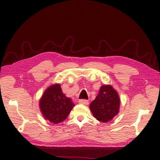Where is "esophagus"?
I'll return each instance as SVG.
<instances>
[{
  "mask_svg": "<svg viewBox=\"0 0 160 160\" xmlns=\"http://www.w3.org/2000/svg\"><path fill=\"white\" fill-rule=\"evenodd\" d=\"M79 103L82 104H89V101H88L87 100L81 99V100H79Z\"/></svg>",
  "mask_w": 160,
  "mask_h": 160,
  "instance_id": "34e87169",
  "label": "esophagus"
}]
</instances>
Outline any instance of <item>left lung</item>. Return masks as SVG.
I'll list each match as a JSON object with an SVG mask.
<instances>
[{"label": "left lung", "instance_id": "obj_1", "mask_svg": "<svg viewBox=\"0 0 160 160\" xmlns=\"http://www.w3.org/2000/svg\"><path fill=\"white\" fill-rule=\"evenodd\" d=\"M120 100L118 92L110 85L102 86L96 99L90 104V109L98 120H111L119 111Z\"/></svg>", "mask_w": 160, "mask_h": 160}]
</instances>
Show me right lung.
I'll return each mask as SVG.
<instances>
[{
    "instance_id": "obj_1",
    "label": "right lung",
    "mask_w": 160,
    "mask_h": 160,
    "mask_svg": "<svg viewBox=\"0 0 160 160\" xmlns=\"http://www.w3.org/2000/svg\"><path fill=\"white\" fill-rule=\"evenodd\" d=\"M75 104L62 93L59 84L47 89L40 101V108L43 116L54 124L63 122Z\"/></svg>"
}]
</instances>
